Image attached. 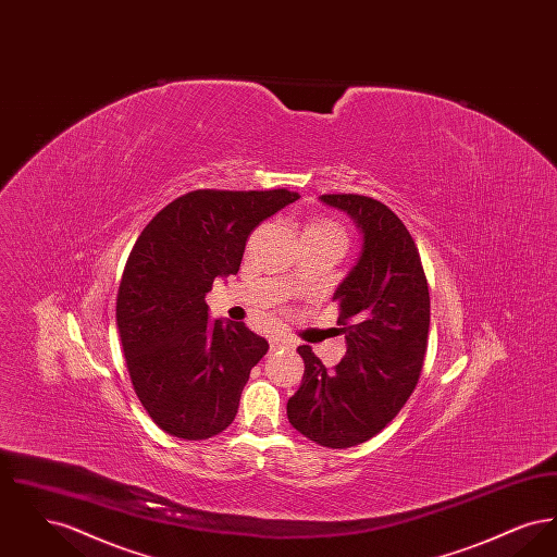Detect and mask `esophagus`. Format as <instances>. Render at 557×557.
<instances>
[{
    "label": "esophagus",
    "instance_id": "obj_1",
    "mask_svg": "<svg viewBox=\"0 0 557 557\" xmlns=\"http://www.w3.org/2000/svg\"><path fill=\"white\" fill-rule=\"evenodd\" d=\"M271 343V350H275V348H286L288 345V341H284V338H271L269 341Z\"/></svg>",
    "mask_w": 557,
    "mask_h": 557
}]
</instances>
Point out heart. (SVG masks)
Masks as SVG:
<instances>
[{
    "label": "heart",
    "mask_w": 557,
    "mask_h": 557,
    "mask_svg": "<svg viewBox=\"0 0 557 557\" xmlns=\"http://www.w3.org/2000/svg\"><path fill=\"white\" fill-rule=\"evenodd\" d=\"M305 232H336V234H341V230L327 221H313Z\"/></svg>",
    "instance_id": "heart-1"
}]
</instances>
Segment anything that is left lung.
Segmentation results:
<instances>
[{
    "label": "left lung",
    "instance_id": "8db88e82",
    "mask_svg": "<svg viewBox=\"0 0 557 557\" xmlns=\"http://www.w3.org/2000/svg\"><path fill=\"white\" fill-rule=\"evenodd\" d=\"M321 202L350 214L363 246L332 296L346 355L327 370L311 346H298L305 373L288 420L321 447L346 449L370 441L411 397L424 366L430 294L418 246L386 205L359 194H323Z\"/></svg>",
    "mask_w": 557,
    "mask_h": 557
}]
</instances>
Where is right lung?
I'll use <instances>...</instances> for the list:
<instances>
[{
  "instance_id": "obj_1",
  "label": "right lung",
  "mask_w": 557,
  "mask_h": 557,
  "mask_svg": "<svg viewBox=\"0 0 557 557\" xmlns=\"http://www.w3.org/2000/svg\"><path fill=\"white\" fill-rule=\"evenodd\" d=\"M294 200L290 189L187 191L135 242L116 325L133 391L166 434L205 441L234 422L269 345L242 321H211L207 294L238 273L250 232Z\"/></svg>"
}]
</instances>
